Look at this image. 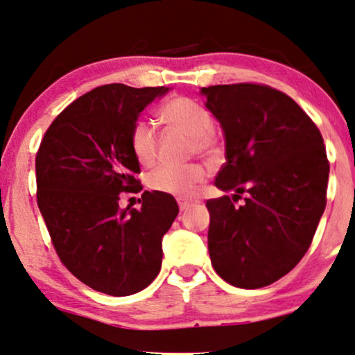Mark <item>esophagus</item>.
Wrapping results in <instances>:
<instances>
[{"mask_svg":"<svg viewBox=\"0 0 355 355\" xmlns=\"http://www.w3.org/2000/svg\"><path fill=\"white\" fill-rule=\"evenodd\" d=\"M177 202H178V207H180L182 211H185L187 208H190L191 205H193V202H190V200H183V198H178Z\"/></svg>","mask_w":355,"mask_h":355,"instance_id":"esophagus-1","label":"esophagus"}]
</instances>
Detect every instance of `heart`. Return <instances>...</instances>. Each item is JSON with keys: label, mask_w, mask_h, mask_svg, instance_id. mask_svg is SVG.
<instances>
[{"label": "heart", "mask_w": 355, "mask_h": 355, "mask_svg": "<svg viewBox=\"0 0 355 355\" xmlns=\"http://www.w3.org/2000/svg\"><path fill=\"white\" fill-rule=\"evenodd\" d=\"M162 119L175 130L189 135L190 150L208 153L215 148L216 134L213 117L205 105L190 97H175L160 110ZM129 142L139 164L152 165L157 159V135L147 121H137L130 129ZM207 180V168L198 164L162 165L148 175L147 185L160 193L189 198Z\"/></svg>", "instance_id": "obj_1"}]
</instances>
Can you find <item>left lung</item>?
Segmentation results:
<instances>
[{
    "instance_id": "1",
    "label": "left lung",
    "mask_w": 355,
    "mask_h": 355,
    "mask_svg": "<svg viewBox=\"0 0 355 355\" xmlns=\"http://www.w3.org/2000/svg\"><path fill=\"white\" fill-rule=\"evenodd\" d=\"M225 132L216 175L228 195L207 202L208 251L226 283L258 289L288 275L313 243L326 208L329 162L321 132L284 92L241 83L202 87ZM248 193L245 203L232 202Z\"/></svg>"
}]
</instances>
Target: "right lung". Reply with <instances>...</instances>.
I'll return each instance as SVG.
<instances>
[{
    "mask_svg": "<svg viewBox=\"0 0 355 355\" xmlns=\"http://www.w3.org/2000/svg\"><path fill=\"white\" fill-rule=\"evenodd\" d=\"M168 87L107 84L67 105L36 153V198L59 259L72 275L110 296H130L155 279L162 238L178 215L172 195L142 193L122 210L123 191L142 190L129 135L142 110Z\"/></svg>",
    "mask_w": 355,
    "mask_h": 355,
    "instance_id": "1",
    "label": "right lung"
}]
</instances>
